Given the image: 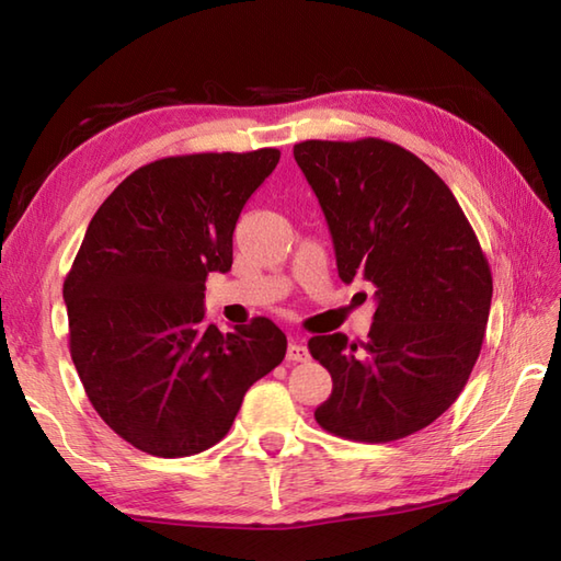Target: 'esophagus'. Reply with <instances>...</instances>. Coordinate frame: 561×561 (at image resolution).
Masks as SVG:
<instances>
[{"label":"esophagus","mask_w":561,"mask_h":561,"mask_svg":"<svg viewBox=\"0 0 561 561\" xmlns=\"http://www.w3.org/2000/svg\"><path fill=\"white\" fill-rule=\"evenodd\" d=\"M308 359H311V354H308L306 344L291 340L287 347V362H308Z\"/></svg>","instance_id":"1"}]
</instances>
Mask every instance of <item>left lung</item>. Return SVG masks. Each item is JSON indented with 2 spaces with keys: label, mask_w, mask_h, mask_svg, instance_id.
Here are the masks:
<instances>
[{
  "label": "left lung",
  "mask_w": 561,
  "mask_h": 561,
  "mask_svg": "<svg viewBox=\"0 0 561 561\" xmlns=\"http://www.w3.org/2000/svg\"><path fill=\"white\" fill-rule=\"evenodd\" d=\"M294 159L320 202L342 282L376 287L368 340H308L332 376L325 432L388 444L438 420L478 362L492 270L448 185L392 141L308 139Z\"/></svg>",
  "instance_id": "8db88e82"
}]
</instances>
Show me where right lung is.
Listing matches in <instances>:
<instances>
[{
  "mask_svg": "<svg viewBox=\"0 0 561 561\" xmlns=\"http://www.w3.org/2000/svg\"><path fill=\"white\" fill-rule=\"evenodd\" d=\"M279 149L185 153L141 165L103 202L65 279L69 354L101 420L159 458L229 434L248 388L279 366L270 318L205 325L209 272H229L233 229Z\"/></svg>",
  "mask_w": 561,
  "mask_h": 561,
  "instance_id": "right-lung-1",
  "label": "right lung"
}]
</instances>
